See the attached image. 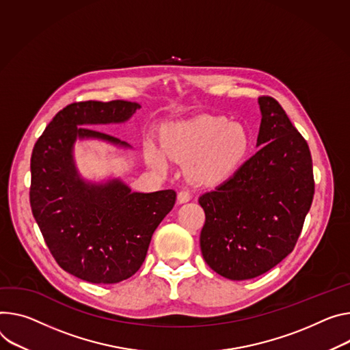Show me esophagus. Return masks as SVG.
<instances>
[{
  "mask_svg": "<svg viewBox=\"0 0 350 350\" xmlns=\"http://www.w3.org/2000/svg\"><path fill=\"white\" fill-rule=\"evenodd\" d=\"M191 200V194H189L187 189H181V191L177 194V202L178 204H185Z\"/></svg>",
  "mask_w": 350,
  "mask_h": 350,
  "instance_id": "34e87169",
  "label": "esophagus"
}]
</instances>
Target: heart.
I'll return each mask as SVG.
<instances>
[{"mask_svg": "<svg viewBox=\"0 0 350 350\" xmlns=\"http://www.w3.org/2000/svg\"><path fill=\"white\" fill-rule=\"evenodd\" d=\"M162 146L176 161H191L193 178L215 184L237 172L248 154L251 139L241 124L204 114L172 124L162 137ZM165 153L153 144L145 149L148 163L159 170L167 167Z\"/></svg>", "mask_w": 350, "mask_h": 350, "instance_id": "1", "label": "heart"}]
</instances>
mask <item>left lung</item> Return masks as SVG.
Listing matches in <instances>:
<instances>
[{"label":"left lung","mask_w":350,"mask_h":350,"mask_svg":"<svg viewBox=\"0 0 350 350\" xmlns=\"http://www.w3.org/2000/svg\"><path fill=\"white\" fill-rule=\"evenodd\" d=\"M260 150L224 184L200 197V244L220 276H260L293 251L314 197L311 153L282 106L258 98Z\"/></svg>","instance_id":"1"}]
</instances>
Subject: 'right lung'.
<instances>
[{
	"label": "right lung",
	"instance_id": "right-lung-1",
	"mask_svg": "<svg viewBox=\"0 0 350 350\" xmlns=\"http://www.w3.org/2000/svg\"><path fill=\"white\" fill-rule=\"evenodd\" d=\"M141 105L126 100L72 103L55 114L30 159V206L57 264L90 283H118L145 261L153 232L173 209L176 193H133L121 178L90 181L74 156L77 141L133 146L86 129L129 121Z\"/></svg>",
	"mask_w": 350,
	"mask_h": 350
}]
</instances>
